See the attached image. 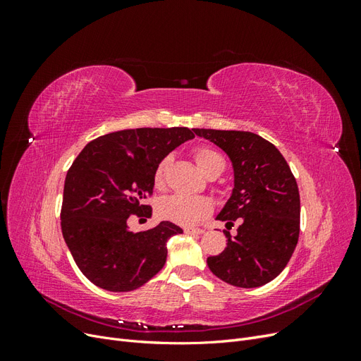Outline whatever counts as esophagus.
Segmentation results:
<instances>
[{
	"instance_id": "esophagus-1",
	"label": "esophagus",
	"mask_w": 361,
	"mask_h": 361,
	"mask_svg": "<svg viewBox=\"0 0 361 361\" xmlns=\"http://www.w3.org/2000/svg\"><path fill=\"white\" fill-rule=\"evenodd\" d=\"M183 232L185 233H190V235H202L204 232V228H200V227H185Z\"/></svg>"
}]
</instances>
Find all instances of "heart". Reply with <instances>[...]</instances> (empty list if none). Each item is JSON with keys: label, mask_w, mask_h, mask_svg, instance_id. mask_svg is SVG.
Masks as SVG:
<instances>
[{"label": "heart", "mask_w": 361, "mask_h": 361, "mask_svg": "<svg viewBox=\"0 0 361 361\" xmlns=\"http://www.w3.org/2000/svg\"><path fill=\"white\" fill-rule=\"evenodd\" d=\"M192 158L197 164L199 170L204 176H214L224 170V159L218 152L209 147H197L192 152ZM170 164V158L166 157L159 161L154 173V183L157 188H162L166 182V171ZM212 211L211 202L204 197H188V195L173 194L158 202L157 212L164 220L178 223L182 226H192L203 220Z\"/></svg>", "instance_id": "b5f03b06"}]
</instances>
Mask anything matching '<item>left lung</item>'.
Instances as JSON below:
<instances>
[{
  "label": "left lung",
  "mask_w": 361,
  "mask_h": 361,
  "mask_svg": "<svg viewBox=\"0 0 361 361\" xmlns=\"http://www.w3.org/2000/svg\"><path fill=\"white\" fill-rule=\"evenodd\" d=\"M212 141L231 158L235 187L216 220L231 227L238 220L236 236L224 231L227 247L207 257V267L223 281L238 288H259L285 269L300 236V192L290 167L279 149L245 130L192 129Z\"/></svg>",
  "instance_id": "1"
}]
</instances>
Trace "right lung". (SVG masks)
<instances>
[{"mask_svg": "<svg viewBox=\"0 0 361 361\" xmlns=\"http://www.w3.org/2000/svg\"><path fill=\"white\" fill-rule=\"evenodd\" d=\"M191 138L188 128L117 130L90 141L72 162L64 180L61 232L75 264L93 285L134 290L162 269L167 241L182 228L161 221L134 233L126 221L130 215L152 214L143 202L154 192L157 166Z\"/></svg>", "mask_w": 361, "mask_h": 361, "instance_id": "1", "label": "right lung"}]
</instances>
